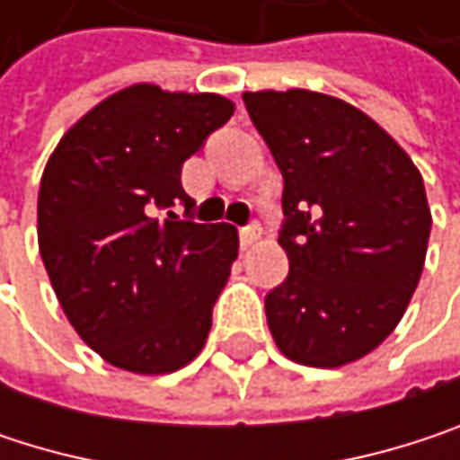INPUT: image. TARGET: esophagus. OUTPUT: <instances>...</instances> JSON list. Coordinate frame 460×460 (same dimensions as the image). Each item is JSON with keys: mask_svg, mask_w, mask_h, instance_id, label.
<instances>
[{"mask_svg": "<svg viewBox=\"0 0 460 460\" xmlns=\"http://www.w3.org/2000/svg\"><path fill=\"white\" fill-rule=\"evenodd\" d=\"M258 239H261V229H258V226H247V229L239 231V244H242V250L252 247Z\"/></svg>", "mask_w": 460, "mask_h": 460, "instance_id": "1", "label": "esophagus"}]
</instances>
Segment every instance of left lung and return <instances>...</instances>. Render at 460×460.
Instances as JSON below:
<instances>
[{
    "label": "left lung",
    "mask_w": 460,
    "mask_h": 460,
    "mask_svg": "<svg viewBox=\"0 0 460 460\" xmlns=\"http://www.w3.org/2000/svg\"><path fill=\"white\" fill-rule=\"evenodd\" d=\"M285 178L290 271L266 296L277 349L343 367L400 324L423 271L431 210L408 151L357 106L312 90L242 93Z\"/></svg>",
    "instance_id": "left-lung-1"
}]
</instances>
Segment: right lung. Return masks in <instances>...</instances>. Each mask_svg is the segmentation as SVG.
<instances>
[{"label": "right lung", "mask_w": 460, "mask_h": 460, "mask_svg": "<svg viewBox=\"0 0 460 460\" xmlns=\"http://www.w3.org/2000/svg\"><path fill=\"white\" fill-rule=\"evenodd\" d=\"M231 114L218 93L138 82L79 117L47 159L37 236L49 285L79 338L119 370L175 373L205 349L239 236L154 210L191 208L181 164Z\"/></svg>", "instance_id": "right-lung-1"}]
</instances>
